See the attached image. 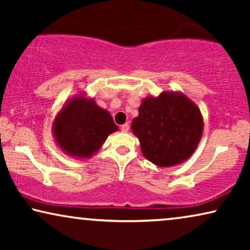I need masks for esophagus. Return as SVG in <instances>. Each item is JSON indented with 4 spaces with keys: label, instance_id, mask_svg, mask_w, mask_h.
Listing matches in <instances>:
<instances>
[{
    "label": "esophagus",
    "instance_id": "34e87169",
    "mask_svg": "<svg viewBox=\"0 0 250 250\" xmlns=\"http://www.w3.org/2000/svg\"><path fill=\"white\" fill-rule=\"evenodd\" d=\"M121 129H122V132H128V129H129V125L127 124V123H126V124H124V125H122L121 126Z\"/></svg>",
    "mask_w": 250,
    "mask_h": 250
}]
</instances>
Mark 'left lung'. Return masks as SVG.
Segmentation results:
<instances>
[{"mask_svg": "<svg viewBox=\"0 0 250 250\" xmlns=\"http://www.w3.org/2000/svg\"><path fill=\"white\" fill-rule=\"evenodd\" d=\"M142 155L158 167L180 165L190 158L204 131L200 109L180 91L146 97L132 121Z\"/></svg>", "mask_w": 250, "mask_h": 250, "instance_id": "8db88e82", "label": "left lung"}]
</instances>
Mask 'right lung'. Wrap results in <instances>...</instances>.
I'll return each mask as SVG.
<instances>
[{"label": "right lung", "mask_w": 250, "mask_h": 250, "mask_svg": "<svg viewBox=\"0 0 250 250\" xmlns=\"http://www.w3.org/2000/svg\"><path fill=\"white\" fill-rule=\"evenodd\" d=\"M118 131L108 110L99 107L94 98L78 93L64 102L52 123L58 148L76 159L94 156L108 135Z\"/></svg>", "instance_id": "right-lung-1"}]
</instances>
